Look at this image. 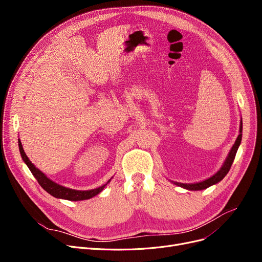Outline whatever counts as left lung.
<instances>
[{
  "instance_id": "left-lung-1",
  "label": "left lung",
  "mask_w": 262,
  "mask_h": 262,
  "mask_svg": "<svg viewBox=\"0 0 262 262\" xmlns=\"http://www.w3.org/2000/svg\"><path fill=\"white\" fill-rule=\"evenodd\" d=\"M239 136L237 140L235 141V144L232 145L231 149L229 150L228 153V156L226 157L223 166L221 167V169H220L214 175H212L211 177L207 178V180H205L203 182H200V183H195V184H183V183H177V182H173L176 186H180L182 188H185L187 190H194V191H198V190H203V189H206L208 188L212 185H215L217 184L219 182H221L223 178L226 176V174L228 173L231 164L233 162V159H235L236 157V154H237V150H238V147L241 143V139H242V120L240 122V130H239Z\"/></svg>"
}]
</instances>
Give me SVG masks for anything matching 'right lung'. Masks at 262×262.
Masks as SVG:
<instances>
[{
	"instance_id": "obj_1",
	"label": "right lung",
	"mask_w": 262,
	"mask_h": 262,
	"mask_svg": "<svg viewBox=\"0 0 262 262\" xmlns=\"http://www.w3.org/2000/svg\"><path fill=\"white\" fill-rule=\"evenodd\" d=\"M19 143V149H20V154L22 159L24 160V162L26 163V166L29 167V169L31 170L32 174L35 176V178L37 180V182L39 183V185L42 187L48 193H50L51 195H53L54 198L57 199H63V200H68V201H84V200H89L95 195H98L100 192L105 188V186L112 181V178L103 186L96 188V189H92V190H74V189H70V188H66L63 186H60L58 184H56L55 182L51 181L49 177H47L46 174H43L39 169H37L34 164L32 163V161L29 159V157L26 156L22 143L20 141V139L18 140Z\"/></svg>"
}]
</instances>
